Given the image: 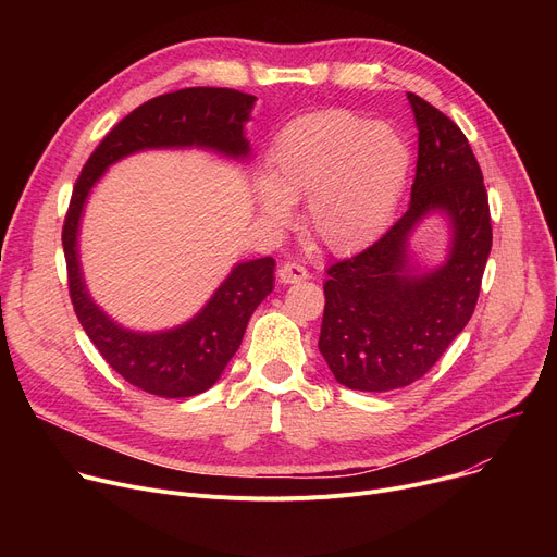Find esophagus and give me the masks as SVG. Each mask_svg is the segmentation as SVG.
Listing matches in <instances>:
<instances>
[{"label":"esophagus","instance_id":"obj_1","mask_svg":"<svg viewBox=\"0 0 557 557\" xmlns=\"http://www.w3.org/2000/svg\"><path fill=\"white\" fill-rule=\"evenodd\" d=\"M277 277L282 284H298V282H305L309 277L307 269L300 267V263H294V261H286L280 267L277 271Z\"/></svg>","mask_w":557,"mask_h":557}]
</instances>
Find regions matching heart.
Segmentation results:
<instances>
[{"label": "heart", "instance_id": "b5f03b06", "mask_svg": "<svg viewBox=\"0 0 557 557\" xmlns=\"http://www.w3.org/2000/svg\"><path fill=\"white\" fill-rule=\"evenodd\" d=\"M408 171L411 151L397 128L347 110H318L275 135L255 200L273 227H286L290 202L305 200L309 237L334 255H349L386 232Z\"/></svg>", "mask_w": 557, "mask_h": 557}]
</instances>
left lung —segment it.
Instances as JSON below:
<instances>
[{
	"instance_id": "8db88e82",
	"label": "left lung",
	"mask_w": 557,
	"mask_h": 557,
	"mask_svg": "<svg viewBox=\"0 0 557 557\" xmlns=\"http://www.w3.org/2000/svg\"><path fill=\"white\" fill-rule=\"evenodd\" d=\"M418 126V166L406 214L357 257L332 263L318 349L336 382L363 393L424 376L474 313L492 248L481 166L462 131L408 92ZM429 215L450 227L446 259L424 270L410 255Z\"/></svg>"
}]
</instances>
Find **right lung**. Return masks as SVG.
Masks as SVG:
<instances>
[{
  "label": "right lung",
  "mask_w": 557,
  "mask_h": 557,
  "mask_svg": "<svg viewBox=\"0 0 557 557\" xmlns=\"http://www.w3.org/2000/svg\"><path fill=\"white\" fill-rule=\"evenodd\" d=\"M257 97L230 87H187L141 103L116 124L85 162L63 225V250L74 311L101 357L128 384L169 399L212 388L237 352L252 311L275 282V259L234 263L212 298L187 323L160 332L128 330L110 318L87 290L78 234L85 202L101 175L141 151L200 149L232 162L250 160L246 122Z\"/></svg>",
  "instance_id": "1"
}]
</instances>
